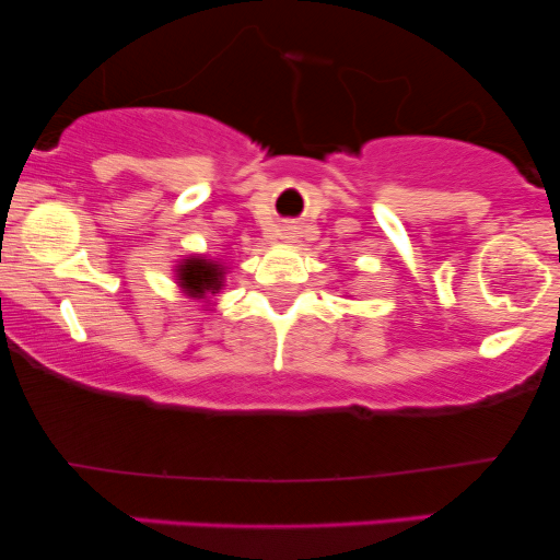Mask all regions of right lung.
Here are the masks:
<instances>
[{"label": "right lung", "instance_id": "right-lung-1", "mask_svg": "<svg viewBox=\"0 0 560 560\" xmlns=\"http://www.w3.org/2000/svg\"><path fill=\"white\" fill-rule=\"evenodd\" d=\"M176 279L178 287H182L189 298L205 300L215 298V294L221 292L226 271H223V266L218 260L191 255V258L182 260V266H176Z\"/></svg>", "mask_w": 560, "mask_h": 560}]
</instances>
